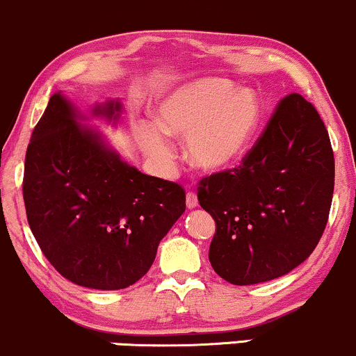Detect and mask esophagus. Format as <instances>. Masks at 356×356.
I'll return each instance as SVG.
<instances>
[{
	"instance_id": "1",
	"label": "esophagus",
	"mask_w": 356,
	"mask_h": 356,
	"mask_svg": "<svg viewBox=\"0 0 356 356\" xmlns=\"http://www.w3.org/2000/svg\"><path fill=\"white\" fill-rule=\"evenodd\" d=\"M186 207H188L190 210L197 209L198 207V198L193 191H188V193H186Z\"/></svg>"
}]
</instances>
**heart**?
<instances>
[{"mask_svg":"<svg viewBox=\"0 0 356 356\" xmlns=\"http://www.w3.org/2000/svg\"><path fill=\"white\" fill-rule=\"evenodd\" d=\"M156 122H139L141 149L161 170H170L175 147L170 136L188 138L190 161L200 170L220 171L247 153L262 118L255 92L225 79L205 77L166 92L154 106Z\"/></svg>","mask_w":356,"mask_h":356,"instance_id":"heart-1","label":"heart"}]
</instances>
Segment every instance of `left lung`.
Wrapping results in <instances>:
<instances>
[{"instance_id":"8db88e82","label":"left lung","mask_w":356,"mask_h":356,"mask_svg":"<svg viewBox=\"0 0 356 356\" xmlns=\"http://www.w3.org/2000/svg\"><path fill=\"white\" fill-rule=\"evenodd\" d=\"M333 188L325 122L302 95H287L242 165L200 183V205L217 225L209 252L215 273L250 286L296 269L325 232Z\"/></svg>"}]
</instances>
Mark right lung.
Listing matches in <instances>:
<instances>
[{
  "instance_id": "obj_1",
  "label": "right lung",
  "mask_w": 356,
  "mask_h": 356,
  "mask_svg": "<svg viewBox=\"0 0 356 356\" xmlns=\"http://www.w3.org/2000/svg\"><path fill=\"white\" fill-rule=\"evenodd\" d=\"M119 99L77 109L55 92L31 134L23 200L49 262L74 284L115 291L153 266L159 242L185 211V191L127 165L90 118L118 126Z\"/></svg>"
}]
</instances>
